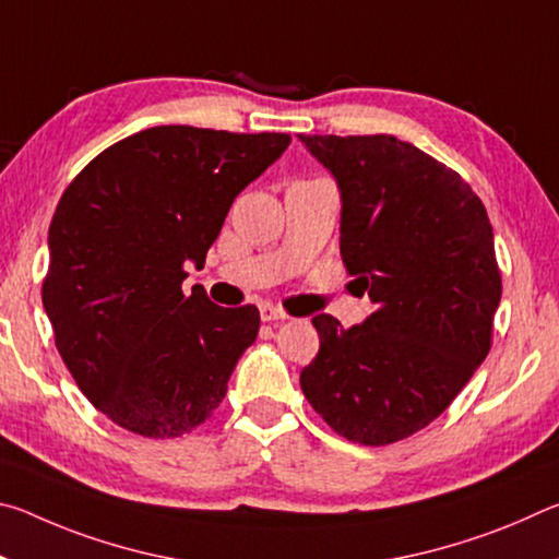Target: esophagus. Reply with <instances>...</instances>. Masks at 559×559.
I'll list each match as a JSON object with an SVG mask.
<instances>
[{
	"mask_svg": "<svg viewBox=\"0 0 559 559\" xmlns=\"http://www.w3.org/2000/svg\"><path fill=\"white\" fill-rule=\"evenodd\" d=\"M259 310H261L263 323H273V320H288L286 310H281L278 306H271V302H261Z\"/></svg>",
	"mask_w": 559,
	"mask_h": 559,
	"instance_id": "34e87169",
	"label": "esophagus"
}]
</instances>
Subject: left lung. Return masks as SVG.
<instances>
[{"label": "left lung", "mask_w": 559, "mask_h": 559, "mask_svg": "<svg viewBox=\"0 0 559 559\" xmlns=\"http://www.w3.org/2000/svg\"><path fill=\"white\" fill-rule=\"evenodd\" d=\"M340 192V253L374 313H320L300 390L345 439L384 447L456 400L490 349L500 273L486 206L394 135H298Z\"/></svg>", "instance_id": "left-lung-1"}]
</instances>
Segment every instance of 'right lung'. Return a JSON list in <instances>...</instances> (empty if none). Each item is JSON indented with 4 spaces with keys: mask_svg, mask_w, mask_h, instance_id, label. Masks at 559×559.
Returning a JSON list of instances; mask_svg holds the SVG:
<instances>
[{
    "mask_svg": "<svg viewBox=\"0 0 559 559\" xmlns=\"http://www.w3.org/2000/svg\"><path fill=\"white\" fill-rule=\"evenodd\" d=\"M286 132L159 126L81 169L49 226L44 308L75 384L132 433L173 439L222 404L259 335L257 306L222 308L202 266L246 187L286 153Z\"/></svg>",
    "mask_w": 559,
    "mask_h": 559,
    "instance_id": "1",
    "label": "right lung"
}]
</instances>
